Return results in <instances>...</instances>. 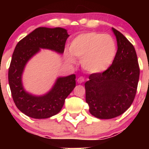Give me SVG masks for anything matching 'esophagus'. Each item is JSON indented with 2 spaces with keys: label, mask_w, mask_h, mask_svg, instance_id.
<instances>
[{
  "label": "esophagus",
  "mask_w": 149,
  "mask_h": 149,
  "mask_svg": "<svg viewBox=\"0 0 149 149\" xmlns=\"http://www.w3.org/2000/svg\"><path fill=\"white\" fill-rule=\"evenodd\" d=\"M85 81V78H83V76H80V77H79V78H78V80H77V82H78V83H83V82Z\"/></svg>",
  "instance_id": "esophagus-1"
}]
</instances>
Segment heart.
I'll return each instance as SVG.
<instances>
[{
    "instance_id": "heart-1",
    "label": "heart",
    "mask_w": 149,
    "mask_h": 149,
    "mask_svg": "<svg viewBox=\"0 0 149 149\" xmlns=\"http://www.w3.org/2000/svg\"><path fill=\"white\" fill-rule=\"evenodd\" d=\"M69 49L74 57L81 59L82 66L85 71L91 73H100L111 66L117 53V45L111 36L89 32L75 38ZM71 55L66 54V58L73 64L76 61Z\"/></svg>"
}]
</instances>
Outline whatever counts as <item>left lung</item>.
Segmentation results:
<instances>
[{"instance_id": "obj_1", "label": "left lung", "mask_w": 149, "mask_h": 149, "mask_svg": "<svg viewBox=\"0 0 149 149\" xmlns=\"http://www.w3.org/2000/svg\"><path fill=\"white\" fill-rule=\"evenodd\" d=\"M118 50L111 66L92 73L85 84L89 111L100 119L120 116L129 109L136 95L139 67L134 46L120 32L112 28Z\"/></svg>"}]
</instances>
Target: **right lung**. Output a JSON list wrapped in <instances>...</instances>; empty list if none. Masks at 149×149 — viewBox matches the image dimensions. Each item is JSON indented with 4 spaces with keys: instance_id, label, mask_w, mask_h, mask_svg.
<instances>
[{
    "instance_id": "add662e5",
    "label": "right lung",
    "mask_w": 149,
    "mask_h": 149,
    "mask_svg": "<svg viewBox=\"0 0 149 149\" xmlns=\"http://www.w3.org/2000/svg\"><path fill=\"white\" fill-rule=\"evenodd\" d=\"M69 36L65 29L39 27L22 39L15 47L8 71V81L15 105L29 117L42 119L57 114L66 97L76 87L75 74L59 77L52 89L40 96L27 92L22 84L23 71L31 58L40 49L63 54Z\"/></svg>"
}]
</instances>
